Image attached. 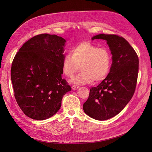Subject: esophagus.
<instances>
[{
  "label": "esophagus",
  "instance_id": "1",
  "mask_svg": "<svg viewBox=\"0 0 152 152\" xmlns=\"http://www.w3.org/2000/svg\"><path fill=\"white\" fill-rule=\"evenodd\" d=\"M71 87H72V89L76 90V89H77L79 88V86H77V85H73Z\"/></svg>",
  "mask_w": 152,
  "mask_h": 152
}]
</instances>
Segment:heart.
Returning a JSON list of instances; mask_svg holds the SVG:
<instances>
[{"label": "heart", "mask_w": 152, "mask_h": 152, "mask_svg": "<svg viewBox=\"0 0 152 152\" xmlns=\"http://www.w3.org/2000/svg\"><path fill=\"white\" fill-rule=\"evenodd\" d=\"M62 60L63 73L71 77L81 66V72L71 79L75 84H89L105 79L111 66V54L105 48L89 42H81L70 50Z\"/></svg>", "instance_id": "1"}]
</instances>
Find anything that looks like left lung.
Returning <instances> with one entry per match:
<instances>
[{
  "label": "left lung",
  "mask_w": 152,
  "mask_h": 152,
  "mask_svg": "<svg viewBox=\"0 0 152 152\" xmlns=\"http://www.w3.org/2000/svg\"><path fill=\"white\" fill-rule=\"evenodd\" d=\"M99 39L107 41L113 62L106 78L90 89L83 110L90 117L103 121L121 112L132 99L137 84L139 58L132 47L121 36L100 34L92 40Z\"/></svg>",
  "instance_id": "left-lung-1"
}]
</instances>
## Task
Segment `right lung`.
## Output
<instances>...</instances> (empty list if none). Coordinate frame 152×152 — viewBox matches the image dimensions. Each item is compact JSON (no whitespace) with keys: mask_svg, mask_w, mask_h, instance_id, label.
<instances>
[{"mask_svg":"<svg viewBox=\"0 0 152 152\" xmlns=\"http://www.w3.org/2000/svg\"><path fill=\"white\" fill-rule=\"evenodd\" d=\"M65 42L55 34H39L24 44L13 58L14 96L23 112L32 119L44 120L54 115L63 95L71 91L61 77Z\"/></svg>","mask_w":152,"mask_h":152,"instance_id":"add662e5","label":"right lung"}]
</instances>
